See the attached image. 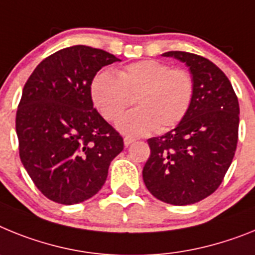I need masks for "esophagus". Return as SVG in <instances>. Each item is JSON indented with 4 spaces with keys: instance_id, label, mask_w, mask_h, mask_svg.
Masks as SVG:
<instances>
[{
    "instance_id": "esophagus-1",
    "label": "esophagus",
    "mask_w": 255,
    "mask_h": 255,
    "mask_svg": "<svg viewBox=\"0 0 255 255\" xmlns=\"http://www.w3.org/2000/svg\"><path fill=\"white\" fill-rule=\"evenodd\" d=\"M123 141H125V145H126V146H128V145H130V143L133 142L134 138H133V137L126 136V137H125V140H123Z\"/></svg>"
}]
</instances>
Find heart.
<instances>
[{
    "mask_svg": "<svg viewBox=\"0 0 255 255\" xmlns=\"http://www.w3.org/2000/svg\"><path fill=\"white\" fill-rule=\"evenodd\" d=\"M195 81L191 73L172 68L159 60H140L115 72L97 73L91 82V97L106 121L115 122L130 105L136 109L118 121L127 134L164 132L185 118L194 100Z\"/></svg>",
    "mask_w": 255,
    "mask_h": 255,
    "instance_id": "1",
    "label": "heart"
}]
</instances>
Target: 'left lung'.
Returning a JSON list of instances; mask_svg holds the SVG:
<instances>
[{
  "label": "left lung",
  "instance_id": "obj_1",
  "mask_svg": "<svg viewBox=\"0 0 255 255\" xmlns=\"http://www.w3.org/2000/svg\"><path fill=\"white\" fill-rule=\"evenodd\" d=\"M163 56L189 66L194 100L180 125L147 140L142 170L146 187L159 200L194 204L213 194L234 159L239 138V101L225 73L200 55L169 51Z\"/></svg>",
  "mask_w": 255,
  "mask_h": 255
}]
</instances>
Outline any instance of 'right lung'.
Instances as JSON below:
<instances>
[{"label":"right lung","mask_w":255,"mask_h":255,"mask_svg":"<svg viewBox=\"0 0 255 255\" xmlns=\"http://www.w3.org/2000/svg\"><path fill=\"white\" fill-rule=\"evenodd\" d=\"M114 55L72 46L42 60L26 81L16 110L19 155L37 189L72 205L105 183L123 138L94 108L91 82Z\"/></svg>","instance_id":"obj_1"}]
</instances>
